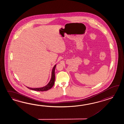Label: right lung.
I'll use <instances>...</instances> for the list:
<instances>
[{
    "label": "right lung",
    "mask_w": 124,
    "mask_h": 124,
    "mask_svg": "<svg viewBox=\"0 0 124 124\" xmlns=\"http://www.w3.org/2000/svg\"><path fill=\"white\" fill-rule=\"evenodd\" d=\"M56 66V65H54V66L52 71V74H51V79L49 81V83L48 84L45 86L42 87H39V88H30L29 87H27L29 89L32 90H34L36 91H39V92H43V91H48V90L50 89L52 87L54 86V84L55 82V67Z\"/></svg>",
    "instance_id": "add662e5"
}]
</instances>
